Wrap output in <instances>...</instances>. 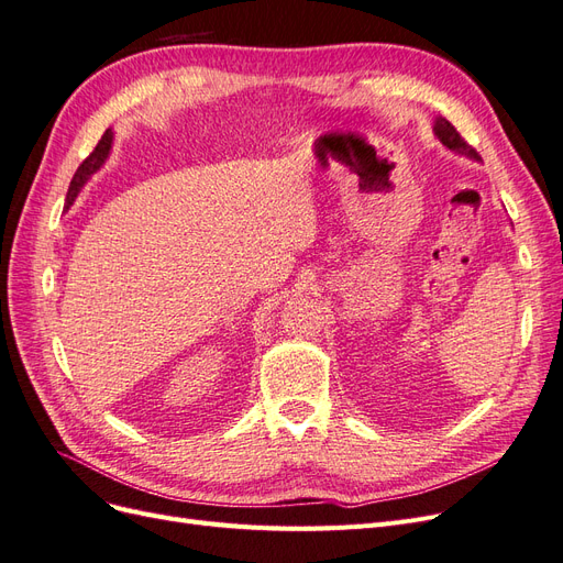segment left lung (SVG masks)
Wrapping results in <instances>:
<instances>
[{
    "mask_svg": "<svg viewBox=\"0 0 563 563\" xmlns=\"http://www.w3.org/2000/svg\"><path fill=\"white\" fill-rule=\"evenodd\" d=\"M434 135L441 141V145H446L451 152H457V155H465L474 162H479V152H476L472 145H467L463 139H460V133L455 131V126L449 122L444 117H437L434 119Z\"/></svg>",
    "mask_w": 563,
    "mask_h": 563,
    "instance_id": "obj_1",
    "label": "left lung"
}]
</instances>
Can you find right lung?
Segmentation results:
<instances>
[{
  "instance_id": "obj_1",
  "label": "right lung",
  "mask_w": 563,
  "mask_h": 563,
  "mask_svg": "<svg viewBox=\"0 0 563 563\" xmlns=\"http://www.w3.org/2000/svg\"><path fill=\"white\" fill-rule=\"evenodd\" d=\"M112 139H114V133L108 129L106 133H103V139L98 141V145H96V150L91 152V155L81 162V166L77 168V174L73 176V180H70V187H67V197H65V209H70L73 203H75V199H77V195L81 192V187L89 183V178L98 172L100 166L106 164V159H108V155H110V150H112Z\"/></svg>"
}]
</instances>
